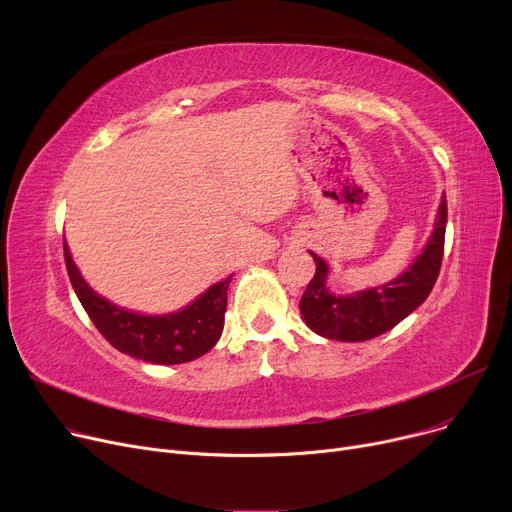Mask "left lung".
<instances>
[{
    "label": "left lung",
    "mask_w": 512,
    "mask_h": 512,
    "mask_svg": "<svg viewBox=\"0 0 512 512\" xmlns=\"http://www.w3.org/2000/svg\"><path fill=\"white\" fill-rule=\"evenodd\" d=\"M448 207L446 197L438 207L434 232L421 255L396 280L361 290L346 297H336L328 288V263L311 253L315 276L301 297V313L305 324L319 336L342 342H363L392 330L411 315L432 292L444 255Z\"/></svg>",
    "instance_id": "left-lung-1"
}]
</instances>
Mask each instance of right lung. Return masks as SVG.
I'll return each instance as SVG.
<instances>
[{
  "label": "right lung",
  "mask_w": 512,
  "mask_h": 512,
  "mask_svg": "<svg viewBox=\"0 0 512 512\" xmlns=\"http://www.w3.org/2000/svg\"><path fill=\"white\" fill-rule=\"evenodd\" d=\"M64 259L80 305L101 336L120 353L155 365H176L199 359L220 340L232 276L209 286L199 299L176 313L141 315L120 309L93 292L74 265L66 242Z\"/></svg>",
  "instance_id": "obj_1"
}]
</instances>
